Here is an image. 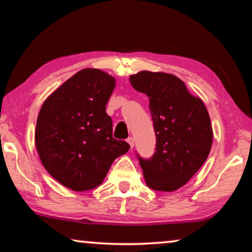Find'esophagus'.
Instances as JSON below:
<instances>
[{
	"label": "esophagus",
	"mask_w": 252,
	"mask_h": 252,
	"mask_svg": "<svg viewBox=\"0 0 252 252\" xmlns=\"http://www.w3.org/2000/svg\"><path fill=\"white\" fill-rule=\"evenodd\" d=\"M126 142L130 144V148H131V149L134 147V140H133V138H131V136H130V138L126 139Z\"/></svg>",
	"instance_id": "esophagus-1"
}]
</instances>
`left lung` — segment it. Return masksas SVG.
<instances>
[{"label": "left lung", "instance_id": "left-lung-1", "mask_svg": "<svg viewBox=\"0 0 252 252\" xmlns=\"http://www.w3.org/2000/svg\"><path fill=\"white\" fill-rule=\"evenodd\" d=\"M134 90L149 97L157 144L151 159L139 157L147 186L172 192L185 186L210 153L213 132L202 100L176 75L141 71L130 75Z\"/></svg>", "mask_w": 252, "mask_h": 252}]
</instances>
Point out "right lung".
<instances>
[{"mask_svg": "<svg viewBox=\"0 0 252 252\" xmlns=\"http://www.w3.org/2000/svg\"><path fill=\"white\" fill-rule=\"evenodd\" d=\"M116 79L97 69H83L48 96L39 112L35 147L55 180L73 191L103 182L112 162L130 146L112 136L105 105Z\"/></svg>", "mask_w": 252, "mask_h": 252, "instance_id": "1", "label": "right lung"}]
</instances>
